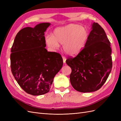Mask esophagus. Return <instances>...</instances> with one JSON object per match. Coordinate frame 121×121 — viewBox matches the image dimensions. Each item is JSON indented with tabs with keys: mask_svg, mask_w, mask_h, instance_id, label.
I'll list each match as a JSON object with an SVG mask.
<instances>
[{
	"mask_svg": "<svg viewBox=\"0 0 121 121\" xmlns=\"http://www.w3.org/2000/svg\"><path fill=\"white\" fill-rule=\"evenodd\" d=\"M62 57H63V62L64 63H65V60H66V57L64 56H62Z\"/></svg>",
	"mask_w": 121,
	"mask_h": 121,
	"instance_id": "1",
	"label": "esophagus"
}]
</instances>
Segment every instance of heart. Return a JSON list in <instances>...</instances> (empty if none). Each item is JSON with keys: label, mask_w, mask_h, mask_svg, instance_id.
Instances as JSON below:
<instances>
[{"label": "heart", "mask_w": 121, "mask_h": 121, "mask_svg": "<svg viewBox=\"0 0 121 121\" xmlns=\"http://www.w3.org/2000/svg\"><path fill=\"white\" fill-rule=\"evenodd\" d=\"M89 33L88 29L75 24H71L56 28L53 36L47 35L46 43L52 49H56L59 44H63V49L65 53L74 56L78 53L85 46Z\"/></svg>", "instance_id": "obj_1"}]
</instances>
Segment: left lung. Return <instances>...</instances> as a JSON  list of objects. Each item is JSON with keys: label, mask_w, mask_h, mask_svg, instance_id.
Instances as JSON below:
<instances>
[{"label": "left lung", "mask_w": 121, "mask_h": 121, "mask_svg": "<svg viewBox=\"0 0 121 121\" xmlns=\"http://www.w3.org/2000/svg\"><path fill=\"white\" fill-rule=\"evenodd\" d=\"M110 43L104 29L94 23L84 48L65 61L72 69L69 79L76 90L94 92L107 81L112 69Z\"/></svg>", "instance_id": "1"}]
</instances>
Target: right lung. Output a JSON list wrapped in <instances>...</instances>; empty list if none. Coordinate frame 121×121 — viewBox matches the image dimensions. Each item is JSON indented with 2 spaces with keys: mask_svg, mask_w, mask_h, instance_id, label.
Wrapping results in <instances>:
<instances>
[{
  "mask_svg": "<svg viewBox=\"0 0 121 121\" xmlns=\"http://www.w3.org/2000/svg\"><path fill=\"white\" fill-rule=\"evenodd\" d=\"M49 25L44 23L22 29L11 49L12 74L22 88L33 95L49 92L54 76L63 65L60 53L45 48L44 32Z\"/></svg>",
  "mask_w": 121,
  "mask_h": 121,
  "instance_id": "right-lung-1",
  "label": "right lung"
}]
</instances>
